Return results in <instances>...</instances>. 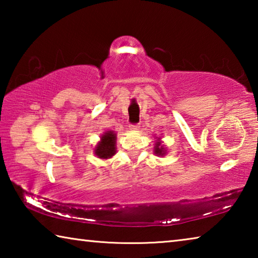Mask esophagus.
<instances>
[{
    "label": "esophagus",
    "instance_id": "esophagus-1",
    "mask_svg": "<svg viewBox=\"0 0 258 258\" xmlns=\"http://www.w3.org/2000/svg\"><path fill=\"white\" fill-rule=\"evenodd\" d=\"M130 127H131V130H139L140 124H131Z\"/></svg>",
    "mask_w": 258,
    "mask_h": 258
}]
</instances>
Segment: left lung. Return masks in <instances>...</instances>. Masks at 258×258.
I'll use <instances>...</instances> for the list:
<instances>
[{
	"instance_id": "1",
	"label": "left lung",
	"mask_w": 258,
	"mask_h": 258,
	"mask_svg": "<svg viewBox=\"0 0 258 258\" xmlns=\"http://www.w3.org/2000/svg\"><path fill=\"white\" fill-rule=\"evenodd\" d=\"M155 152L157 155H160V156H163L165 154V150L164 148L160 146V142H157V145L155 147Z\"/></svg>"
}]
</instances>
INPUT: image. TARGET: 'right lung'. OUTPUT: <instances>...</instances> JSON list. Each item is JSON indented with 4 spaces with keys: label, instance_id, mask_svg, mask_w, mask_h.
<instances>
[{
    "label": "right lung",
    "instance_id": "1",
    "mask_svg": "<svg viewBox=\"0 0 258 258\" xmlns=\"http://www.w3.org/2000/svg\"><path fill=\"white\" fill-rule=\"evenodd\" d=\"M115 140L116 134L113 133V131H108L107 133H104L101 137V141L98 143L97 148H95V155L102 159H107L112 157L116 154Z\"/></svg>",
    "mask_w": 258,
    "mask_h": 258
}]
</instances>
